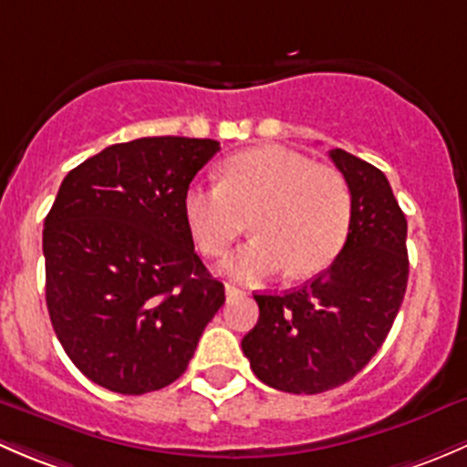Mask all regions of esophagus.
I'll return each mask as SVG.
<instances>
[{
  "mask_svg": "<svg viewBox=\"0 0 467 467\" xmlns=\"http://www.w3.org/2000/svg\"><path fill=\"white\" fill-rule=\"evenodd\" d=\"M224 295H227V299H238V296H247V290H243V287L227 283V287H224Z\"/></svg>",
  "mask_w": 467,
  "mask_h": 467,
  "instance_id": "34e87169",
  "label": "esophagus"
}]
</instances>
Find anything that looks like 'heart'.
I'll use <instances>...</instances> for the list:
<instances>
[{
    "label": "heart",
    "instance_id": "b5f03b06",
    "mask_svg": "<svg viewBox=\"0 0 467 467\" xmlns=\"http://www.w3.org/2000/svg\"><path fill=\"white\" fill-rule=\"evenodd\" d=\"M195 243L220 258L240 234L254 238L224 265L244 281L312 276L337 258L348 238L353 198L344 177L283 146L249 148L229 157L220 184H195L184 195Z\"/></svg>",
    "mask_w": 467,
    "mask_h": 467
}]
</instances>
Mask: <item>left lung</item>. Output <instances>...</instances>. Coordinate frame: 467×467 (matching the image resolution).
Returning <instances> with one entry per match:
<instances>
[{
	"label": "left lung",
	"mask_w": 467,
	"mask_h": 467,
	"mask_svg": "<svg viewBox=\"0 0 467 467\" xmlns=\"http://www.w3.org/2000/svg\"><path fill=\"white\" fill-rule=\"evenodd\" d=\"M353 198L348 238L333 265L299 290L254 295L256 326L243 337L249 367L267 387L324 393L371 362L400 310L410 276L407 220L379 168L335 148Z\"/></svg>",
	"instance_id": "left-lung-1"
}]
</instances>
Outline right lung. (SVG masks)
<instances>
[{"mask_svg": "<svg viewBox=\"0 0 467 467\" xmlns=\"http://www.w3.org/2000/svg\"><path fill=\"white\" fill-rule=\"evenodd\" d=\"M220 143L143 137L67 172L45 218L47 307L85 378L123 396L175 382L224 285L200 261L184 195Z\"/></svg>", "mask_w": 467, "mask_h": 467, "instance_id": "add662e5", "label": "right lung"}]
</instances>
